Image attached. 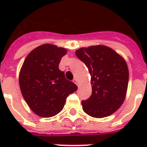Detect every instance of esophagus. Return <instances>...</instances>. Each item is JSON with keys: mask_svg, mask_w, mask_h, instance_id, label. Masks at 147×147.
<instances>
[{"mask_svg": "<svg viewBox=\"0 0 147 147\" xmlns=\"http://www.w3.org/2000/svg\"><path fill=\"white\" fill-rule=\"evenodd\" d=\"M73 83H76L77 86H79V83H78V80H77L76 79H74V80H73Z\"/></svg>", "mask_w": 147, "mask_h": 147, "instance_id": "34e87169", "label": "esophagus"}]
</instances>
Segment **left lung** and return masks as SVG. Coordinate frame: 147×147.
I'll list each match as a JSON object with an SVG mask.
<instances>
[{
  "label": "left lung",
  "instance_id": "8db88e82",
  "mask_svg": "<svg viewBox=\"0 0 147 147\" xmlns=\"http://www.w3.org/2000/svg\"><path fill=\"white\" fill-rule=\"evenodd\" d=\"M76 54L91 76L92 94L82 101L83 111L95 118L110 116L125 99L129 77L126 61L105 45L80 48Z\"/></svg>",
  "mask_w": 147,
  "mask_h": 147
}]
</instances>
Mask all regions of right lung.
Here are the masks:
<instances>
[{
    "label": "right lung",
    "instance_id": "right-lung-1",
    "mask_svg": "<svg viewBox=\"0 0 147 147\" xmlns=\"http://www.w3.org/2000/svg\"><path fill=\"white\" fill-rule=\"evenodd\" d=\"M66 49L44 44L30 52L21 67L19 83L22 95L38 116L51 117L61 112L67 96L78 87L59 69Z\"/></svg>",
    "mask_w": 147,
    "mask_h": 147
}]
</instances>
